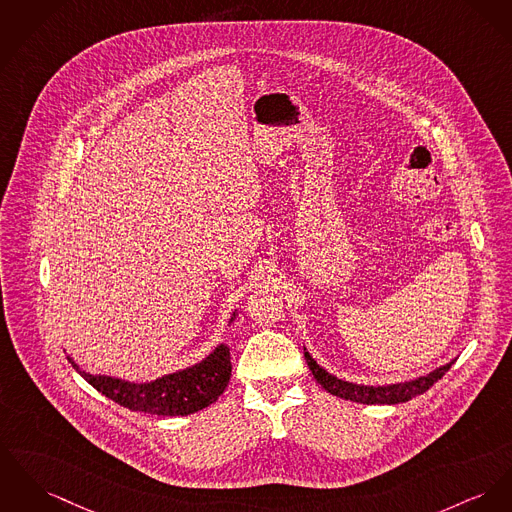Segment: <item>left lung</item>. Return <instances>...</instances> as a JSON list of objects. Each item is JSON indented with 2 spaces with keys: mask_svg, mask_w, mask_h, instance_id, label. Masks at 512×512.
<instances>
[{
  "mask_svg": "<svg viewBox=\"0 0 512 512\" xmlns=\"http://www.w3.org/2000/svg\"><path fill=\"white\" fill-rule=\"evenodd\" d=\"M305 359H307L308 367L312 371V375L316 378V382L328 390L330 394L343 398V400H351V402H359V404H402L408 402L411 398L427 392L437 380L443 378L444 373L452 367V363L444 365L441 369L433 371L431 375L419 376L415 380L402 382V384H388V386H361V384H353V382H345L330 373H326L314 359L312 355L305 351Z\"/></svg>",
  "mask_w": 512,
  "mask_h": 512,
  "instance_id": "obj_1",
  "label": "left lung"
}]
</instances>
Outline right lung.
I'll list each match as a JSON object with an SVG mask.
<instances>
[{
  "mask_svg": "<svg viewBox=\"0 0 512 512\" xmlns=\"http://www.w3.org/2000/svg\"><path fill=\"white\" fill-rule=\"evenodd\" d=\"M73 369L106 398L132 411L151 415H190L213 404L231 378V355L227 345H219L202 363L157 378L153 382H124L112 376L89 375L68 357Z\"/></svg>",
  "mask_w": 512,
  "mask_h": 512,
  "instance_id": "right-lung-1",
  "label": "right lung"
}]
</instances>
